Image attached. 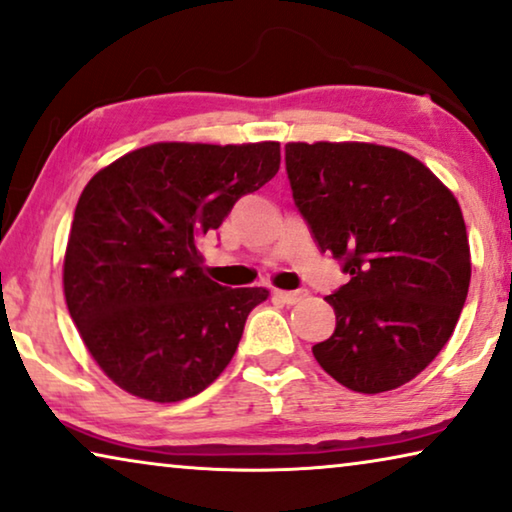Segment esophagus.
<instances>
[{
  "instance_id": "obj_1",
  "label": "esophagus",
  "mask_w": 512,
  "mask_h": 512,
  "mask_svg": "<svg viewBox=\"0 0 512 512\" xmlns=\"http://www.w3.org/2000/svg\"><path fill=\"white\" fill-rule=\"evenodd\" d=\"M272 295H274V298H277V300L284 302V305H298L300 300L307 298L305 291H274Z\"/></svg>"
}]
</instances>
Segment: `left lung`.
<instances>
[{"mask_svg":"<svg viewBox=\"0 0 512 512\" xmlns=\"http://www.w3.org/2000/svg\"><path fill=\"white\" fill-rule=\"evenodd\" d=\"M293 201L318 249L351 274L328 295L335 332L314 358L376 395L411 379L453 335L471 281L462 210L425 164L374 143H288Z\"/></svg>","mask_w":512,"mask_h":512,"instance_id":"obj_1","label":"left lung"}]
</instances>
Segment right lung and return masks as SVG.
Wrapping results in <instances>:
<instances>
[{
	"instance_id": "1",
	"label": "right lung",
	"mask_w": 512,
	"mask_h": 512,
	"mask_svg": "<svg viewBox=\"0 0 512 512\" xmlns=\"http://www.w3.org/2000/svg\"><path fill=\"white\" fill-rule=\"evenodd\" d=\"M279 161V143H154L87 182L66 244V307L122 390L180 402L231 362L249 311L270 293L205 277L198 240Z\"/></svg>"
}]
</instances>
